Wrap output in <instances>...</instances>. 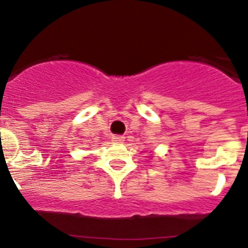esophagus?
<instances>
[{
	"label": "esophagus",
	"mask_w": 248,
	"mask_h": 248,
	"mask_svg": "<svg viewBox=\"0 0 248 248\" xmlns=\"http://www.w3.org/2000/svg\"><path fill=\"white\" fill-rule=\"evenodd\" d=\"M111 140H113L114 143H123V141L125 140V138L123 137V135H113V137H111Z\"/></svg>",
	"instance_id": "1"
}]
</instances>
